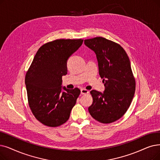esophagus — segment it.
Returning <instances> with one entry per match:
<instances>
[{"instance_id": "1", "label": "esophagus", "mask_w": 160, "mask_h": 160, "mask_svg": "<svg viewBox=\"0 0 160 160\" xmlns=\"http://www.w3.org/2000/svg\"><path fill=\"white\" fill-rule=\"evenodd\" d=\"M80 92H81V94L82 95H84V94H87V93H89V91L88 90H87V89H81V90H80Z\"/></svg>"}]
</instances>
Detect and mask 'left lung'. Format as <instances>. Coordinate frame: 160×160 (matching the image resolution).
<instances>
[{
  "instance_id": "obj_1",
  "label": "left lung",
  "mask_w": 160,
  "mask_h": 160,
  "mask_svg": "<svg viewBox=\"0 0 160 160\" xmlns=\"http://www.w3.org/2000/svg\"><path fill=\"white\" fill-rule=\"evenodd\" d=\"M84 44L96 54L105 86L102 93L90 92L93 103L89 112L101 123L114 122L126 112L135 94V80L129 59L120 45L103 37L85 40Z\"/></svg>"
}]
</instances>
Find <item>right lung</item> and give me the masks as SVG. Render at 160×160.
Returning <instances> with one entry per match:
<instances>
[{
  "label": "right lung",
  "mask_w": 160,
  "mask_h": 160,
  "mask_svg": "<svg viewBox=\"0 0 160 160\" xmlns=\"http://www.w3.org/2000/svg\"><path fill=\"white\" fill-rule=\"evenodd\" d=\"M82 39H59L42 46L27 71L25 83L29 105L45 126L58 127L69 118L80 90L62 87L67 60L81 46Z\"/></svg>",
  "instance_id": "add662e5"
}]
</instances>
